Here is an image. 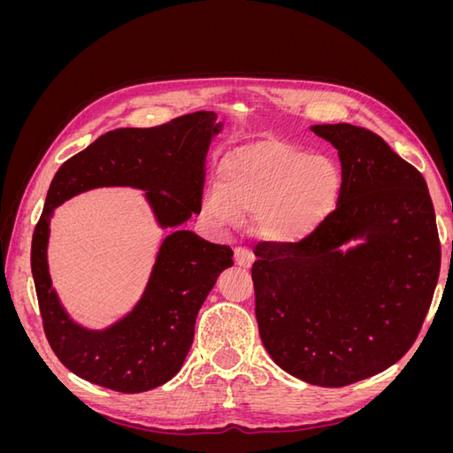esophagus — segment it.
Returning <instances> with one entry per match:
<instances>
[{"label": "esophagus", "instance_id": "esophagus-1", "mask_svg": "<svg viewBox=\"0 0 453 453\" xmlns=\"http://www.w3.org/2000/svg\"><path fill=\"white\" fill-rule=\"evenodd\" d=\"M236 265L242 268H250L253 265V251L250 248H236L234 250Z\"/></svg>", "mask_w": 453, "mask_h": 453}]
</instances>
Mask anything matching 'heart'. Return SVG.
Listing matches in <instances>:
<instances>
[{
  "instance_id": "1",
  "label": "heart",
  "mask_w": 453,
  "mask_h": 453,
  "mask_svg": "<svg viewBox=\"0 0 453 453\" xmlns=\"http://www.w3.org/2000/svg\"><path fill=\"white\" fill-rule=\"evenodd\" d=\"M340 195L342 170L333 158L278 142H257L223 157L217 185L205 190L200 208L217 228L257 215V228L266 240L296 243L326 221Z\"/></svg>"
}]
</instances>
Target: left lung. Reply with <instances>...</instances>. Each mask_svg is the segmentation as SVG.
<instances>
[{
	"instance_id": "left-lung-1",
	"label": "left lung",
	"mask_w": 453,
	"mask_h": 453,
	"mask_svg": "<svg viewBox=\"0 0 453 453\" xmlns=\"http://www.w3.org/2000/svg\"><path fill=\"white\" fill-rule=\"evenodd\" d=\"M338 150L336 210L298 243H260L251 270L260 340L280 368L342 388L412 348L441 272L423 175L366 128L310 127Z\"/></svg>"
}]
</instances>
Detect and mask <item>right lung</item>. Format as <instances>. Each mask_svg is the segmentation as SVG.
Listing matches in <instances>:
<instances>
[{
	"label": "right lung",
	"instance_id": "1",
	"mask_svg": "<svg viewBox=\"0 0 453 453\" xmlns=\"http://www.w3.org/2000/svg\"><path fill=\"white\" fill-rule=\"evenodd\" d=\"M223 122L196 111L155 128H117L100 135L54 175L32 238V276L52 351L65 368L96 386L142 393L180 372L193 346L195 323L205 296L232 250L183 230L200 213L205 157ZM102 186L138 188L159 227L169 230L138 303L105 329H87L61 306L48 273L53 210L65 199Z\"/></svg>",
	"mask_w": 453,
	"mask_h": 453
}]
</instances>
